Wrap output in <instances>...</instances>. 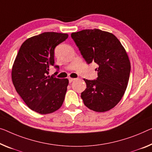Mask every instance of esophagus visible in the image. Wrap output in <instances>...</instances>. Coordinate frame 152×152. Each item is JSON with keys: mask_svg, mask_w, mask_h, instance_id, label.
I'll return each mask as SVG.
<instances>
[{"mask_svg": "<svg viewBox=\"0 0 152 152\" xmlns=\"http://www.w3.org/2000/svg\"><path fill=\"white\" fill-rule=\"evenodd\" d=\"M75 79H73V78H69V83H71L72 81H73L75 80Z\"/></svg>", "mask_w": 152, "mask_h": 152, "instance_id": "1", "label": "esophagus"}]
</instances>
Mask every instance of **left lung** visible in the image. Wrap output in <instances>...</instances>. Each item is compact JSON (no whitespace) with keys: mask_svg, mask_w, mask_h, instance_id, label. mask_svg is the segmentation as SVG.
<instances>
[{"mask_svg":"<svg viewBox=\"0 0 152 152\" xmlns=\"http://www.w3.org/2000/svg\"><path fill=\"white\" fill-rule=\"evenodd\" d=\"M71 37L88 64L99 65L96 80L83 79L87 86L81 94L84 104L96 112L113 109L129 80L130 62L124 48L114 34L96 28L73 32Z\"/></svg>","mask_w":152,"mask_h":152,"instance_id":"1","label":"left lung"}]
</instances>
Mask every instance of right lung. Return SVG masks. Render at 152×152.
<instances>
[{
    "label": "right lung",
    "mask_w": 152,
    "mask_h": 152,
    "mask_svg": "<svg viewBox=\"0 0 152 152\" xmlns=\"http://www.w3.org/2000/svg\"><path fill=\"white\" fill-rule=\"evenodd\" d=\"M68 34L46 32L26 39L21 45L11 71L12 82L26 105L41 114L53 113L64 102L68 79L48 75L54 66V49Z\"/></svg>",
    "instance_id": "add662e5"
}]
</instances>
